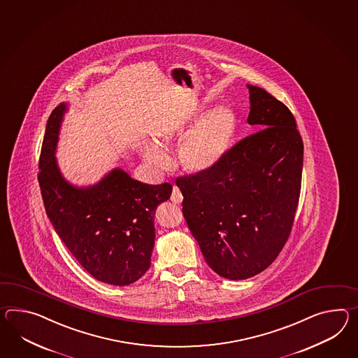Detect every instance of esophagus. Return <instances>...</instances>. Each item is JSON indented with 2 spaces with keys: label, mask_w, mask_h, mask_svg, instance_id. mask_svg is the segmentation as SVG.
Wrapping results in <instances>:
<instances>
[{
  "label": "esophagus",
  "mask_w": 358,
  "mask_h": 358,
  "mask_svg": "<svg viewBox=\"0 0 358 358\" xmlns=\"http://www.w3.org/2000/svg\"><path fill=\"white\" fill-rule=\"evenodd\" d=\"M183 196L182 192L181 190L177 187V186H173V190H172V195H171V201H173V203H177V204H180L181 201H182Z\"/></svg>",
  "instance_id": "esophagus-1"
}]
</instances>
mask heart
<instances>
[{
	"label": "heart",
	"instance_id": "b5f03b06",
	"mask_svg": "<svg viewBox=\"0 0 358 358\" xmlns=\"http://www.w3.org/2000/svg\"><path fill=\"white\" fill-rule=\"evenodd\" d=\"M236 131V116L230 108L218 106L212 108L196 124L189 136L183 140L178 157L187 171L204 172L216 166L218 160L227 152ZM181 129L166 131L160 136L162 145H168L178 136H183ZM145 160L157 169H166L169 157L155 143H148L143 152Z\"/></svg>",
	"mask_w": 358,
	"mask_h": 358
}]
</instances>
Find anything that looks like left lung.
Masks as SVG:
<instances>
[{
  "label": "left lung",
  "mask_w": 358,
  "mask_h": 358,
  "mask_svg": "<svg viewBox=\"0 0 358 358\" xmlns=\"http://www.w3.org/2000/svg\"><path fill=\"white\" fill-rule=\"evenodd\" d=\"M250 89L255 131L216 166L176 180L182 213L204 260L218 275L245 279L265 271L287 242L303 172L296 120L262 87Z\"/></svg>",
  "instance_id": "8db88e82"
}]
</instances>
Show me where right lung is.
I'll return each mask as SVG.
<instances>
[{
    "label": "right lung",
    "mask_w": 358,
    "mask_h": 358,
    "mask_svg": "<svg viewBox=\"0 0 358 358\" xmlns=\"http://www.w3.org/2000/svg\"><path fill=\"white\" fill-rule=\"evenodd\" d=\"M64 111L62 103L49 116L38 160L37 178L48 217L92 277L114 286L131 285L151 265L154 215L169 199L172 185H146L122 169L87 189L70 185L54 157Z\"/></svg>",
    "instance_id": "add662e5"
}]
</instances>
